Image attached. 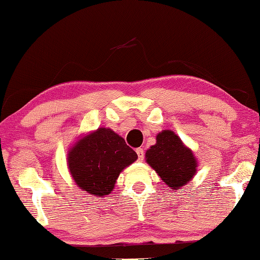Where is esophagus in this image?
Returning a JSON list of instances; mask_svg holds the SVG:
<instances>
[{
	"instance_id": "1",
	"label": "esophagus",
	"mask_w": 260,
	"mask_h": 260,
	"mask_svg": "<svg viewBox=\"0 0 260 260\" xmlns=\"http://www.w3.org/2000/svg\"><path fill=\"white\" fill-rule=\"evenodd\" d=\"M136 153H137V155H138V160L143 161L144 160V155H145V153H144V150L139 147V149L136 150Z\"/></svg>"
}]
</instances>
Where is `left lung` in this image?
Masks as SVG:
<instances>
[{"mask_svg": "<svg viewBox=\"0 0 260 260\" xmlns=\"http://www.w3.org/2000/svg\"><path fill=\"white\" fill-rule=\"evenodd\" d=\"M146 161L172 189L180 188L195 175L197 160L171 130L158 134L157 143L146 151Z\"/></svg>", "mask_w": 260, "mask_h": 260, "instance_id": "8db88e82", "label": "left lung"}]
</instances>
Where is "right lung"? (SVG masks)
Here are the masks:
<instances>
[{"instance_id": "right-lung-1", "label": "right lung", "mask_w": 260, "mask_h": 260, "mask_svg": "<svg viewBox=\"0 0 260 260\" xmlns=\"http://www.w3.org/2000/svg\"><path fill=\"white\" fill-rule=\"evenodd\" d=\"M137 159V153L113 130L100 127L80 139L69 153L74 181L87 193L105 197L114 189L123 169Z\"/></svg>"}]
</instances>
